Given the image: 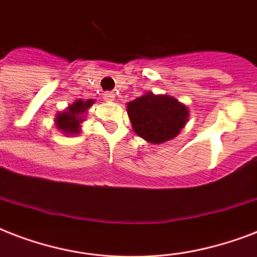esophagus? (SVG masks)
Wrapping results in <instances>:
<instances>
[{"label": "esophagus", "mask_w": 257, "mask_h": 257, "mask_svg": "<svg viewBox=\"0 0 257 257\" xmlns=\"http://www.w3.org/2000/svg\"><path fill=\"white\" fill-rule=\"evenodd\" d=\"M104 98H105V100H108V101H113V100H114V93H113V92L105 93Z\"/></svg>", "instance_id": "obj_1"}]
</instances>
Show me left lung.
I'll return each mask as SVG.
<instances>
[{"mask_svg":"<svg viewBox=\"0 0 257 257\" xmlns=\"http://www.w3.org/2000/svg\"><path fill=\"white\" fill-rule=\"evenodd\" d=\"M135 132L152 144H161L179 135L187 122L188 109L171 96L147 93L128 102Z\"/></svg>","mask_w":257,"mask_h":257,"instance_id":"8db88e82","label":"left lung"}]
</instances>
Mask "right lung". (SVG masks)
Returning a JSON list of instances; mask_svg holds the SVG:
<instances>
[{
	"label": "right lung",
	"instance_id": "obj_1",
	"mask_svg": "<svg viewBox=\"0 0 257 257\" xmlns=\"http://www.w3.org/2000/svg\"><path fill=\"white\" fill-rule=\"evenodd\" d=\"M93 104V100L88 101H76L73 105H70L69 109L64 113H60L56 117V124H57L58 129H61L65 135H74L78 133L80 131V122H81L82 113L85 112L86 109Z\"/></svg>",
	"mask_w": 257,
	"mask_h": 257
}]
</instances>
